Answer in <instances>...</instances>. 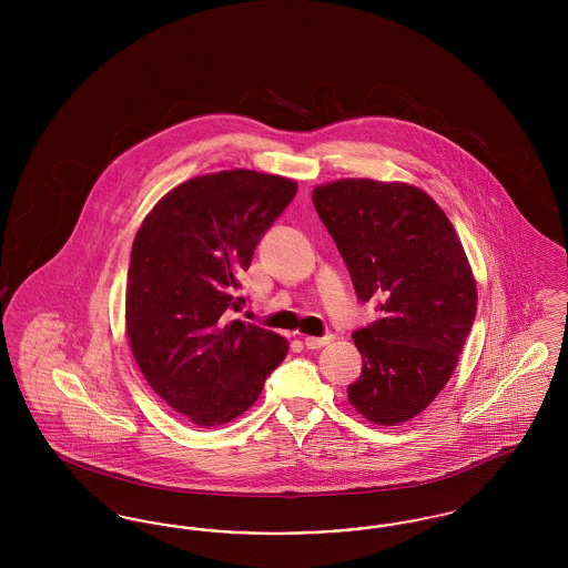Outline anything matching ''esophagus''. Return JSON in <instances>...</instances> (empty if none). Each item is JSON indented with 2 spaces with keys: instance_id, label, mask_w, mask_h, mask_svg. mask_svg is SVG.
Here are the masks:
<instances>
[{
  "instance_id": "1",
  "label": "esophagus",
  "mask_w": 568,
  "mask_h": 568,
  "mask_svg": "<svg viewBox=\"0 0 568 568\" xmlns=\"http://www.w3.org/2000/svg\"><path fill=\"white\" fill-rule=\"evenodd\" d=\"M332 341V336L327 334V336H304V345H306V349H320V347H324Z\"/></svg>"
}]
</instances>
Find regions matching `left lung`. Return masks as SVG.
<instances>
[{
  "instance_id": "obj_1",
  "label": "left lung",
  "mask_w": 568,
  "mask_h": 568,
  "mask_svg": "<svg viewBox=\"0 0 568 568\" xmlns=\"http://www.w3.org/2000/svg\"><path fill=\"white\" fill-rule=\"evenodd\" d=\"M359 302L378 320L355 329L362 375L349 403L377 426L413 419L458 366L477 313V285L452 221L406 183L343 179L313 190Z\"/></svg>"
}]
</instances>
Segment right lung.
I'll return each mask as SVG.
<instances>
[{
    "instance_id": "right-lung-1",
    "label": "right lung",
    "mask_w": 568,
    "mask_h": 568,
    "mask_svg": "<svg viewBox=\"0 0 568 568\" xmlns=\"http://www.w3.org/2000/svg\"><path fill=\"white\" fill-rule=\"evenodd\" d=\"M296 181L253 170L195 176L142 221L128 271L125 327L155 394L213 428L260 398L290 343L239 313L253 251L296 195Z\"/></svg>"
}]
</instances>
